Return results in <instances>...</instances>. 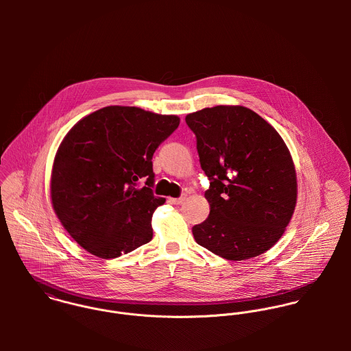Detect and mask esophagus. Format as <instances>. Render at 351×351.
<instances>
[{"label":"esophagus","instance_id":"obj_1","mask_svg":"<svg viewBox=\"0 0 351 351\" xmlns=\"http://www.w3.org/2000/svg\"><path fill=\"white\" fill-rule=\"evenodd\" d=\"M185 200H186V195H182V196H180L177 199H170V202L176 204V205H181V204H184Z\"/></svg>","mask_w":351,"mask_h":351}]
</instances>
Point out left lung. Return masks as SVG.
Returning a JSON list of instances; mask_svg holds the SVG:
<instances>
[{
	"label": "left lung",
	"instance_id": "8db88e82",
	"mask_svg": "<svg viewBox=\"0 0 351 351\" xmlns=\"http://www.w3.org/2000/svg\"><path fill=\"white\" fill-rule=\"evenodd\" d=\"M209 180V216L192 228L213 254L245 261L282 237L298 199L296 170L282 138L245 106L217 105L185 117Z\"/></svg>",
	"mask_w": 351,
	"mask_h": 351
}]
</instances>
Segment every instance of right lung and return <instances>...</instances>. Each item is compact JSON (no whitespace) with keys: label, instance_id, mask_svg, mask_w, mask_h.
Listing matches in <instances>:
<instances>
[{"label":"right lung","instance_id":"1","mask_svg":"<svg viewBox=\"0 0 351 351\" xmlns=\"http://www.w3.org/2000/svg\"><path fill=\"white\" fill-rule=\"evenodd\" d=\"M178 125L177 116L114 105L69 131L55 155L51 200L80 246L110 259L150 242L152 213L166 201L152 193L151 159Z\"/></svg>","mask_w":351,"mask_h":351}]
</instances>
